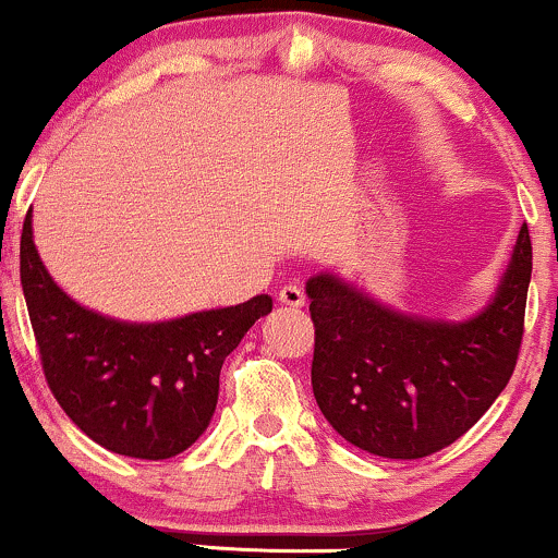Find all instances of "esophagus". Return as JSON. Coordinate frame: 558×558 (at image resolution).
<instances>
[{"instance_id":"esophagus-1","label":"esophagus","mask_w":558,"mask_h":558,"mask_svg":"<svg viewBox=\"0 0 558 558\" xmlns=\"http://www.w3.org/2000/svg\"><path fill=\"white\" fill-rule=\"evenodd\" d=\"M278 301H280V304L293 306V310H299V306H304L306 299H304V291H301V288H299L296 283H288V286L280 288Z\"/></svg>"}]
</instances>
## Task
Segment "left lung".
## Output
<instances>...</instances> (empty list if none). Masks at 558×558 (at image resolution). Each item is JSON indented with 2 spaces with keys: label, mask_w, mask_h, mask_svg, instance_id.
I'll use <instances>...</instances> for the list:
<instances>
[{
  "label": "left lung",
  "mask_w": 558,
  "mask_h": 558,
  "mask_svg": "<svg viewBox=\"0 0 558 558\" xmlns=\"http://www.w3.org/2000/svg\"><path fill=\"white\" fill-rule=\"evenodd\" d=\"M530 272L522 226L496 299L466 323L407 317L336 275H315L312 390L332 430L386 459L430 457L462 438L520 360Z\"/></svg>",
  "instance_id": "obj_1"
}]
</instances>
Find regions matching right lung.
Instances as JSON below:
<instances>
[{"mask_svg": "<svg viewBox=\"0 0 558 558\" xmlns=\"http://www.w3.org/2000/svg\"><path fill=\"white\" fill-rule=\"evenodd\" d=\"M21 283L57 403L88 438L133 459H170L207 430L222 362L272 312L270 296L155 325L83 310L38 259L31 209L21 235Z\"/></svg>", "mask_w": 558, "mask_h": 558, "instance_id": "obj_1", "label": "right lung"}]
</instances>
